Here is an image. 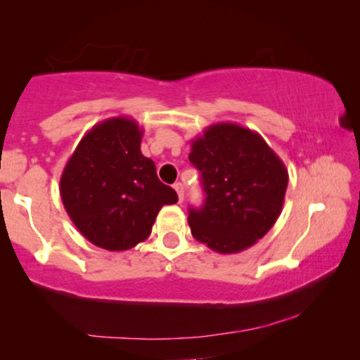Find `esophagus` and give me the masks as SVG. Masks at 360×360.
Segmentation results:
<instances>
[{
	"instance_id": "obj_1",
	"label": "esophagus",
	"mask_w": 360,
	"mask_h": 360,
	"mask_svg": "<svg viewBox=\"0 0 360 360\" xmlns=\"http://www.w3.org/2000/svg\"><path fill=\"white\" fill-rule=\"evenodd\" d=\"M174 191L178 193V198H179V203L184 200V186H182V182H176L174 184Z\"/></svg>"
}]
</instances>
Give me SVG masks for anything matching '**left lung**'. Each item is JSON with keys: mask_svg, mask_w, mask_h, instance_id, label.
<instances>
[{"mask_svg": "<svg viewBox=\"0 0 360 360\" xmlns=\"http://www.w3.org/2000/svg\"><path fill=\"white\" fill-rule=\"evenodd\" d=\"M188 160L202 173L205 203L188 210L193 238L235 254L264 238L283 211L289 174L259 133L238 124L210 125Z\"/></svg>", "mask_w": 360, "mask_h": 360, "instance_id": "obj_1", "label": "left lung"}]
</instances>
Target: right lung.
I'll use <instances>...</instances> for the list:
<instances>
[{
    "mask_svg": "<svg viewBox=\"0 0 360 360\" xmlns=\"http://www.w3.org/2000/svg\"><path fill=\"white\" fill-rule=\"evenodd\" d=\"M143 129L130 117L100 122L85 133L60 178V195L77 230L95 246L127 251L144 241L163 205L178 193L141 154Z\"/></svg>",
    "mask_w": 360,
    "mask_h": 360,
    "instance_id": "add662e5",
    "label": "right lung"
}]
</instances>
